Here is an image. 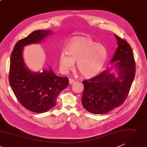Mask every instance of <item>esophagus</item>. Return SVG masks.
Returning <instances> with one entry per match:
<instances>
[{"mask_svg":"<svg viewBox=\"0 0 147 147\" xmlns=\"http://www.w3.org/2000/svg\"><path fill=\"white\" fill-rule=\"evenodd\" d=\"M69 84H73V83L75 82V80H74V79H69Z\"/></svg>","mask_w":147,"mask_h":147,"instance_id":"obj_1","label":"esophagus"}]
</instances>
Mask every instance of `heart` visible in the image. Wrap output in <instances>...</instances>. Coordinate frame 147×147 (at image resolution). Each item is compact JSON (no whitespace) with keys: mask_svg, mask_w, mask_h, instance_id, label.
<instances>
[{"mask_svg":"<svg viewBox=\"0 0 147 147\" xmlns=\"http://www.w3.org/2000/svg\"><path fill=\"white\" fill-rule=\"evenodd\" d=\"M107 58L106 48L96 43L89 37L73 38L59 57L61 69L67 72L72 69L77 61V68L84 78L96 76L102 69Z\"/></svg>","mask_w":147,"mask_h":147,"instance_id":"heart-1","label":"heart"}]
</instances>
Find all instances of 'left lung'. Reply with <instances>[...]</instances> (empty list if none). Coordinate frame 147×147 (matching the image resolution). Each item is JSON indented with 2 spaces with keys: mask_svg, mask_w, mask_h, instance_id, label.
I'll return each mask as SVG.
<instances>
[{
  "mask_svg": "<svg viewBox=\"0 0 147 147\" xmlns=\"http://www.w3.org/2000/svg\"><path fill=\"white\" fill-rule=\"evenodd\" d=\"M118 47L111 61L116 62L117 76L107 69L100 75L83 81V107L95 114L107 113L122 105L129 92L136 73L133 50L129 43L116 35Z\"/></svg>",
  "mask_w": 147,
  "mask_h": 147,
  "instance_id": "left-lung-1",
  "label": "left lung"
}]
</instances>
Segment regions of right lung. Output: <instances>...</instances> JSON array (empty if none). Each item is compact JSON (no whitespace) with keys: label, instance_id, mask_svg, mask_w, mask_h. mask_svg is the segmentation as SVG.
I'll return each instance as SVG.
<instances>
[{"label":"right lung","instance_id":"obj_1","mask_svg":"<svg viewBox=\"0 0 147 147\" xmlns=\"http://www.w3.org/2000/svg\"><path fill=\"white\" fill-rule=\"evenodd\" d=\"M50 30H38L19 40L11 54L9 83L17 99L26 109L36 113H43L56 105L57 98L68 86L67 77L56 76L51 69L34 72L24 63V46L38 43L48 35Z\"/></svg>","mask_w":147,"mask_h":147}]
</instances>
